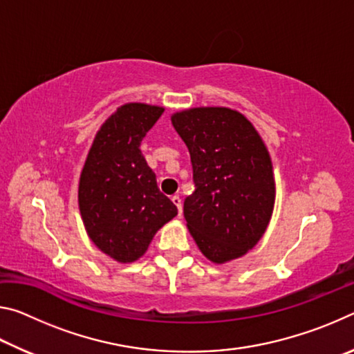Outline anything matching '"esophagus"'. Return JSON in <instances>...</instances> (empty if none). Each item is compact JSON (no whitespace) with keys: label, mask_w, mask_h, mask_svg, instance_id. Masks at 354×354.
I'll list each match as a JSON object with an SVG mask.
<instances>
[{"label":"esophagus","mask_w":354,"mask_h":354,"mask_svg":"<svg viewBox=\"0 0 354 354\" xmlns=\"http://www.w3.org/2000/svg\"><path fill=\"white\" fill-rule=\"evenodd\" d=\"M171 201L175 203V206L178 207V214L181 215L183 214V203H181V198H179V195H173L171 196Z\"/></svg>","instance_id":"34e87169"}]
</instances>
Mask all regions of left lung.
I'll list each match as a JSON object with an SVG mask.
<instances>
[{
    "instance_id": "8db88e82",
    "label": "left lung",
    "mask_w": 354,
    "mask_h": 354,
    "mask_svg": "<svg viewBox=\"0 0 354 354\" xmlns=\"http://www.w3.org/2000/svg\"><path fill=\"white\" fill-rule=\"evenodd\" d=\"M189 148L195 192L184 217L209 261L237 259L261 241L274 206L270 154L250 120L230 107H192L171 115Z\"/></svg>"
}]
</instances>
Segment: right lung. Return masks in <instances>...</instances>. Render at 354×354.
I'll list each match as a JSON object with an SVG mask.
<instances>
[{
	"instance_id": "obj_1",
	"label": "right lung",
	"mask_w": 354,
	"mask_h": 354,
	"mask_svg": "<svg viewBox=\"0 0 354 354\" xmlns=\"http://www.w3.org/2000/svg\"><path fill=\"white\" fill-rule=\"evenodd\" d=\"M162 112L143 103L120 106L101 124L81 171L77 203L87 234L123 263L145 254L156 232L178 214L140 151Z\"/></svg>"
}]
</instances>
